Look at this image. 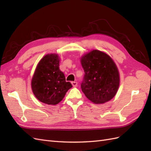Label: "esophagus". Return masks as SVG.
Listing matches in <instances>:
<instances>
[{"instance_id":"obj_1","label":"esophagus","mask_w":151,"mask_h":151,"mask_svg":"<svg viewBox=\"0 0 151 151\" xmlns=\"http://www.w3.org/2000/svg\"><path fill=\"white\" fill-rule=\"evenodd\" d=\"M71 84H72L73 87H76V86H77L78 83H77V82H75H75H72Z\"/></svg>"}]
</instances>
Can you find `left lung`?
<instances>
[{
  "label": "left lung",
  "mask_w": 151,
  "mask_h": 151,
  "mask_svg": "<svg viewBox=\"0 0 151 151\" xmlns=\"http://www.w3.org/2000/svg\"><path fill=\"white\" fill-rule=\"evenodd\" d=\"M81 64L85 75L82 91L95 104H104L113 99L120 83L116 64L106 53L93 50L83 55Z\"/></svg>",
  "instance_id": "left-lung-1"
}]
</instances>
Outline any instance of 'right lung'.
<instances>
[{
	"label": "right lung",
	"mask_w": 151,
	"mask_h": 151,
	"mask_svg": "<svg viewBox=\"0 0 151 151\" xmlns=\"http://www.w3.org/2000/svg\"><path fill=\"white\" fill-rule=\"evenodd\" d=\"M60 57L57 54H48L37 63L31 81L32 90L43 103L56 105L62 101L67 91L73 86L65 81L60 68Z\"/></svg>",
	"instance_id": "obj_1"
}]
</instances>
